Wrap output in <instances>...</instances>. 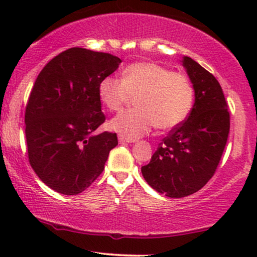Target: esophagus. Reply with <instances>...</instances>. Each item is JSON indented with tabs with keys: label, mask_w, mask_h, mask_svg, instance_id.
<instances>
[{
	"label": "esophagus",
	"mask_w": 257,
	"mask_h": 257,
	"mask_svg": "<svg viewBox=\"0 0 257 257\" xmlns=\"http://www.w3.org/2000/svg\"><path fill=\"white\" fill-rule=\"evenodd\" d=\"M118 141L120 144H125V143H134V140H132V139H128L125 137H123V135H118Z\"/></svg>",
	"instance_id": "obj_1"
}]
</instances>
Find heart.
I'll use <instances>...</instances> for the list:
<instances>
[{"label": "heart", "mask_w": 257, "mask_h": 257, "mask_svg": "<svg viewBox=\"0 0 257 257\" xmlns=\"http://www.w3.org/2000/svg\"><path fill=\"white\" fill-rule=\"evenodd\" d=\"M101 104L117 111L134 95L137 107L120 111L110 122L113 131L128 139H138L155 125L172 129L181 124L192 110L194 89L185 75L151 61H138L125 67L122 79L107 76L98 87Z\"/></svg>", "instance_id": "b5f03b06"}]
</instances>
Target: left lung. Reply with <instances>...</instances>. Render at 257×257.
<instances>
[{"instance_id": "obj_1", "label": "left lung", "mask_w": 257, "mask_h": 257, "mask_svg": "<svg viewBox=\"0 0 257 257\" xmlns=\"http://www.w3.org/2000/svg\"><path fill=\"white\" fill-rule=\"evenodd\" d=\"M182 65L193 84L194 105L141 167L153 190L170 198L190 196L216 172L229 133V112L217 79L190 57Z\"/></svg>"}]
</instances>
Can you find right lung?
Here are the masks:
<instances>
[{
  "mask_svg": "<svg viewBox=\"0 0 257 257\" xmlns=\"http://www.w3.org/2000/svg\"><path fill=\"white\" fill-rule=\"evenodd\" d=\"M108 53L70 48L53 58L37 76L25 110L29 162L52 190L83 192L104 170L118 145L116 133L93 132L105 122L98 87L118 69Z\"/></svg>",
  "mask_w": 257,
  "mask_h": 257,
  "instance_id": "add662e5",
  "label": "right lung"
}]
</instances>
